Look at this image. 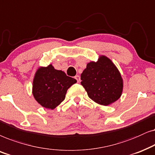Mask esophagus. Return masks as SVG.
Instances as JSON below:
<instances>
[{
    "label": "esophagus",
    "mask_w": 155,
    "mask_h": 155,
    "mask_svg": "<svg viewBox=\"0 0 155 155\" xmlns=\"http://www.w3.org/2000/svg\"><path fill=\"white\" fill-rule=\"evenodd\" d=\"M75 79H76V81H77L78 83H79V82L81 81V78H80V76L79 75H76L75 76Z\"/></svg>",
    "instance_id": "esophagus-1"
}]
</instances>
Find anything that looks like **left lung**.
<instances>
[{
  "instance_id": "8db88e82",
  "label": "left lung",
  "mask_w": 155,
  "mask_h": 155,
  "mask_svg": "<svg viewBox=\"0 0 155 155\" xmlns=\"http://www.w3.org/2000/svg\"><path fill=\"white\" fill-rule=\"evenodd\" d=\"M81 84L91 100L103 106H108L121 96L123 81L120 73L110 59L100 56L91 61L81 75Z\"/></svg>"
}]
</instances>
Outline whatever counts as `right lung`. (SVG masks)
I'll use <instances>...</instances> for the list:
<instances>
[{"instance_id":"obj_1","label":"right lung","mask_w":155,"mask_h":155,"mask_svg":"<svg viewBox=\"0 0 155 155\" xmlns=\"http://www.w3.org/2000/svg\"><path fill=\"white\" fill-rule=\"evenodd\" d=\"M75 83V79L49 64L37 70L33 80L32 94L41 106L54 109L64 100L68 88Z\"/></svg>"}]
</instances>
